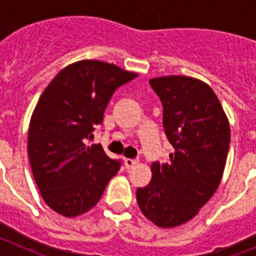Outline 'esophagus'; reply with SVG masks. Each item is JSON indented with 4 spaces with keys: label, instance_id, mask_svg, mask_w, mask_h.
<instances>
[{
    "label": "esophagus",
    "instance_id": "obj_1",
    "mask_svg": "<svg viewBox=\"0 0 256 256\" xmlns=\"http://www.w3.org/2000/svg\"><path fill=\"white\" fill-rule=\"evenodd\" d=\"M138 164V159H124V165H126V168L130 169L133 168V166H136V165Z\"/></svg>",
    "mask_w": 256,
    "mask_h": 256
}]
</instances>
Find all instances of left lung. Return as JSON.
Segmentation results:
<instances>
[{
	"instance_id": "8db88e82",
	"label": "left lung",
	"mask_w": 256,
	"mask_h": 256,
	"mask_svg": "<svg viewBox=\"0 0 256 256\" xmlns=\"http://www.w3.org/2000/svg\"><path fill=\"white\" fill-rule=\"evenodd\" d=\"M162 104V126L174 148L165 164L151 165L152 178L137 190L144 216L160 228L191 220L219 187L230 128L209 84L184 76L150 79Z\"/></svg>"
}]
</instances>
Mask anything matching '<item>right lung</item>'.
Masks as SVG:
<instances>
[{"mask_svg": "<svg viewBox=\"0 0 256 256\" xmlns=\"http://www.w3.org/2000/svg\"><path fill=\"white\" fill-rule=\"evenodd\" d=\"M138 76L98 60L68 65L36 105L28 132V155L40 194L66 218L91 210L120 168L101 144L87 146L116 88Z\"/></svg>", "mask_w": 256, "mask_h": 256, "instance_id": "1", "label": "right lung"}]
</instances>
